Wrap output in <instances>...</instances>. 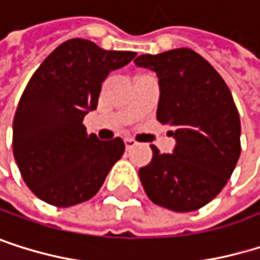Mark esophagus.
I'll return each instance as SVG.
<instances>
[{"label": "esophagus", "mask_w": 260, "mask_h": 260, "mask_svg": "<svg viewBox=\"0 0 260 260\" xmlns=\"http://www.w3.org/2000/svg\"><path fill=\"white\" fill-rule=\"evenodd\" d=\"M136 146V141L133 139V138H125V147L127 149H132V147H135Z\"/></svg>", "instance_id": "34e87169"}]
</instances>
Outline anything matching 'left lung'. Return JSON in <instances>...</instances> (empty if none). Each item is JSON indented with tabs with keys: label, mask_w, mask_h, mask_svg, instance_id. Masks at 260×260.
Wrapping results in <instances>:
<instances>
[{
	"label": "left lung",
	"mask_w": 260,
	"mask_h": 260,
	"mask_svg": "<svg viewBox=\"0 0 260 260\" xmlns=\"http://www.w3.org/2000/svg\"><path fill=\"white\" fill-rule=\"evenodd\" d=\"M156 73V119L171 125L174 153H159L139 169L147 197L175 212L197 211L228 183L240 156V118L231 91L208 60L189 48L135 58Z\"/></svg>",
	"instance_id": "1"
}]
</instances>
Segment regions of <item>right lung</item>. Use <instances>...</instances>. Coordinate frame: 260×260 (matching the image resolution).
Listing matches in <instances>:
<instances>
[{
    "label": "right lung",
    "instance_id": "obj_1",
    "mask_svg": "<svg viewBox=\"0 0 260 260\" xmlns=\"http://www.w3.org/2000/svg\"><path fill=\"white\" fill-rule=\"evenodd\" d=\"M135 55L73 38L32 74L14 116L12 149L26 186L40 200L68 208L93 199L124 155L121 138L99 141L82 122L96 110L110 71L125 67Z\"/></svg>",
    "mask_w": 260,
    "mask_h": 260
}]
</instances>
